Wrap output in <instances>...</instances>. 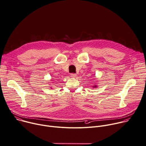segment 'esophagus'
I'll use <instances>...</instances> for the list:
<instances>
[{"instance_id":"34e87169","label":"esophagus","mask_w":146,"mask_h":146,"mask_svg":"<svg viewBox=\"0 0 146 146\" xmlns=\"http://www.w3.org/2000/svg\"><path fill=\"white\" fill-rule=\"evenodd\" d=\"M76 76H77V75L76 74H74V73H71L70 74V77L72 78H75Z\"/></svg>"}]
</instances>
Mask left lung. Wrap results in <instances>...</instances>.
I'll return each instance as SVG.
<instances>
[{
    "instance_id": "8db88e82",
    "label": "left lung",
    "mask_w": 146,
    "mask_h": 146,
    "mask_svg": "<svg viewBox=\"0 0 146 146\" xmlns=\"http://www.w3.org/2000/svg\"><path fill=\"white\" fill-rule=\"evenodd\" d=\"M93 87V88H97V87H98V86H97V85H94Z\"/></svg>"
}]
</instances>
